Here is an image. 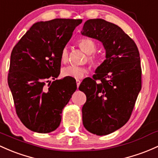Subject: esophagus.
Masks as SVG:
<instances>
[{"label":"esophagus","instance_id":"esophagus-1","mask_svg":"<svg viewBox=\"0 0 158 158\" xmlns=\"http://www.w3.org/2000/svg\"><path fill=\"white\" fill-rule=\"evenodd\" d=\"M76 84H77V88H78L80 86V84H81V81H80L79 79H77L76 80Z\"/></svg>","mask_w":158,"mask_h":158}]
</instances>
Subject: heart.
Listing matches in <instances>:
<instances>
[{"mask_svg":"<svg viewBox=\"0 0 158 158\" xmlns=\"http://www.w3.org/2000/svg\"><path fill=\"white\" fill-rule=\"evenodd\" d=\"M79 47L85 53L88 54L87 59L91 65L93 67H96L99 64V59L94 55L96 52L97 45L94 40L91 38H82L77 42ZM60 60L62 63H66L69 60V50L67 47H64L60 53ZM87 73V69L84 67L80 66L69 65L68 67L64 68L62 71V75L63 77H70L73 78H81L84 74Z\"/></svg>","mask_w":158,"mask_h":158,"instance_id":"b5f03b06","label":"heart"}]
</instances>
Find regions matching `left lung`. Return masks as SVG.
I'll return each instance as SVG.
<instances>
[{
  "instance_id": "8db88e82",
  "label": "left lung",
  "mask_w": 158,
  "mask_h": 158,
  "mask_svg": "<svg viewBox=\"0 0 158 158\" xmlns=\"http://www.w3.org/2000/svg\"><path fill=\"white\" fill-rule=\"evenodd\" d=\"M81 34L99 40L106 50L96 74L79 86L86 96L83 124L91 133L106 135L123 127L133 112L142 88L139 52L119 26L102 19L87 20Z\"/></svg>"
}]
</instances>
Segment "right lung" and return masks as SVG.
Listing matches in <instances>:
<instances>
[{
  "label": "right lung",
  "instance_id": "add662e5",
  "mask_svg": "<svg viewBox=\"0 0 158 158\" xmlns=\"http://www.w3.org/2000/svg\"><path fill=\"white\" fill-rule=\"evenodd\" d=\"M81 23L69 19L39 22L12 50L8 85L19 118L32 131L47 133L58 128L62 109L77 89L73 77L55 78L60 74L61 51Z\"/></svg>",
  "mask_w": 158,
  "mask_h": 158
}]
</instances>
